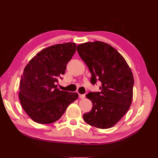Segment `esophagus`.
<instances>
[{
	"label": "esophagus",
	"mask_w": 158,
	"mask_h": 158,
	"mask_svg": "<svg viewBox=\"0 0 158 158\" xmlns=\"http://www.w3.org/2000/svg\"><path fill=\"white\" fill-rule=\"evenodd\" d=\"M85 97V95L84 94H79V98L81 99H84Z\"/></svg>",
	"instance_id": "1"
}]
</instances>
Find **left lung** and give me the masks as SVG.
<instances>
[{"label": "left lung", "mask_w": 158, "mask_h": 158, "mask_svg": "<svg viewBox=\"0 0 158 158\" xmlns=\"http://www.w3.org/2000/svg\"><path fill=\"white\" fill-rule=\"evenodd\" d=\"M80 56L92 74L91 83L102 82L99 92L85 96L92 102L90 112L83 114L85 122L94 127L111 128L131 106L134 77L124 57L111 45L102 41L87 42L77 46Z\"/></svg>", "instance_id": "1"}]
</instances>
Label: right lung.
<instances>
[{"label": "right lung", "instance_id": "obj_1", "mask_svg": "<svg viewBox=\"0 0 158 158\" xmlns=\"http://www.w3.org/2000/svg\"><path fill=\"white\" fill-rule=\"evenodd\" d=\"M76 47L75 43L69 42L47 47L33 56L23 70L19 99L23 109L34 122L50 124L58 121L69 105L78 99L77 93L60 90L56 85L64 74Z\"/></svg>", "mask_w": 158, "mask_h": 158}]
</instances>
